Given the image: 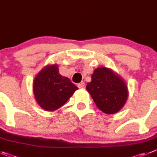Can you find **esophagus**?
Masks as SVG:
<instances>
[{
    "label": "esophagus",
    "mask_w": 157,
    "mask_h": 157,
    "mask_svg": "<svg viewBox=\"0 0 157 157\" xmlns=\"http://www.w3.org/2000/svg\"><path fill=\"white\" fill-rule=\"evenodd\" d=\"M84 85H85V84H84V82H81V83H79V84H77V87H78L79 88H83V87H84Z\"/></svg>",
    "instance_id": "esophagus-1"
}]
</instances>
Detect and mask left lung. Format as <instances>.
<instances>
[{"label":"left lung","instance_id":"obj_1","mask_svg":"<svg viewBox=\"0 0 157 157\" xmlns=\"http://www.w3.org/2000/svg\"><path fill=\"white\" fill-rule=\"evenodd\" d=\"M95 105L107 114L116 113L124 105L128 98V87L124 80L105 67L96 69L91 81L87 84Z\"/></svg>","mask_w":157,"mask_h":157}]
</instances>
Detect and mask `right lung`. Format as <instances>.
Instances as JSON below:
<instances>
[{
	"instance_id": "add662e5",
	"label": "right lung",
	"mask_w": 157,
	"mask_h": 157,
	"mask_svg": "<svg viewBox=\"0 0 157 157\" xmlns=\"http://www.w3.org/2000/svg\"><path fill=\"white\" fill-rule=\"evenodd\" d=\"M69 78L59 74L57 65L45 67L33 81V93L40 107L53 111L63 105L77 90Z\"/></svg>"
}]
</instances>
